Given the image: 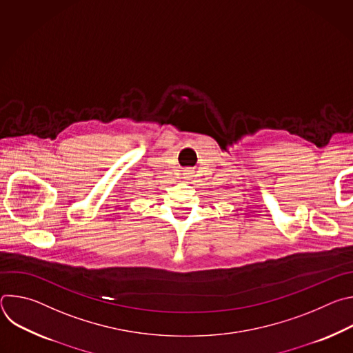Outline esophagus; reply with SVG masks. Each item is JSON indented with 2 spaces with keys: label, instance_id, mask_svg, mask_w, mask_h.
Returning a JSON list of instances; mask_svg holds the SVG:
<instances>
[{
  "label": "esophagus",
  "instance_id": "34e87169",
  "mask_svg": "<svg viewBox=\"0 0 353 353\" xmlns=\"http://www.w3.org/2000/svg\"><path fill=\"white\" fill-rule=\"evenodd\" d=\"M183 174H185V176H190L191 174V170H184V173Z\"/></svg>",
  "mask_w": 353,
  "mask_h": 353
}]
</instances>
